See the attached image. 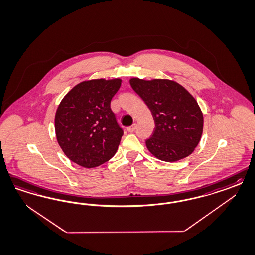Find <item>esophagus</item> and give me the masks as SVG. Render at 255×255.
Wrapping results in <instances>:
<instances>
[{"label": "esophagus", "mask_w": 255, "mask_h": 255, "mask_svg": "<svg viewBox=\"0 0 255 255\" xmlns=\"http://www.w3.org/2000/svg\"><path fill=\"white\" fill-rule=\"evenodd\" d=\"M135 129H136V124H134V125H132L130 127L127 128V130L129 132V133L135 131Z\"/></svg>", "instance_id": "34e87169"}]
</instances>
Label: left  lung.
<instances>
[{"label":"left lung","instance_id":"left-lung-1","mask_svg":"<svg viewBox=\"0 0 255 255\" xmlns=\"http://www.w3.org/2000/svg\"><path fill=\"white\" fill-rule=\"evenodd\" d=\"M151 111L155 130L145 140L156 158L174 162L189 156L201 140L204 116L197 101L182 85L171 80H129Z\"/></svg>","mask_w":255,"mask_h":255}]
</instances>
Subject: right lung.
<instances>
[{
	"label": "right lung",
	"instance_id": "add662e5",
	"mask_svg": "<svg viewBox=\"0 0 255 255\" xmlns=\"http://www.w3.org/2000/svg\"><path fill=\"white\" fill-rule=\"evenodd\" d=\"M120 79L90 80L69 91L55 114L58 143L71 161L95 168L115 156L123 129L111 109Z\"/></svg>",
	"mask_w": 255,
	"mask_h": 255
}]
</instances>
